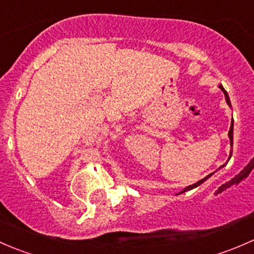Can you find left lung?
<instances>
[{
  "instance_id": "obj_1",
  "label": "left lung",
  "mask_w": 254,
  "mask_h": 254,
  "mask_svg": "<svg viewBox=\"0 0 254 254\" xmlns=\"http://www.w3.org/2000/svg\"><path fill=\"white\" fill-rule=\"evenodd\" d=\"M220 88H221V91L224 92L225 93V98H226V102H227V104H229V106H231V103H230V98H229V94H227V92L225 91V88L224 87L221 86V84H220ZM229 137H230V142H231V146H232V143H234V123H231V127H230V131H229ZM231 155H232V151H231V153H230V157H231ZM222 166H225V165H222ZM221 166V167H222ZM212 176V173H210V175H207L205 178H203L201 179V181H199V182H196V183H194L193 186H189V187H187V188H184L183 189V191H181V193H184V191H187V190H190V189H193V188H195V187H198V186H200L201 183H203V182H205L207 178H209V177H211Z\"/></svg>"
}]
</instances>
